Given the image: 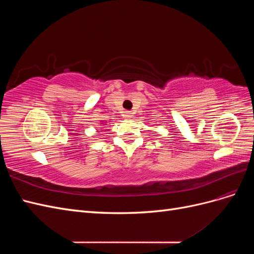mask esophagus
Listing matches in <instances>:
<instances>
[{"mask_svg": "<svg viewBox=\"0 0 254 254\" xmlns=\"http://www.w3.org/2000/svg\"><path fill=\"white\" fill-rule=\"evenodd\" d=\"M132 113L131 112H130V111H126L125 113H124V117H125V119H131V117H132V115H131Z\"/></svg>", "mask_w": 254, "mask_h": 254, "instance_id": "34e87169", "label": "esophagus"}]
</instances>
